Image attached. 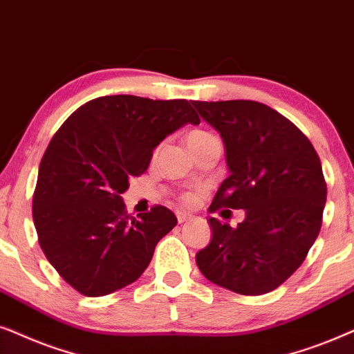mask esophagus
Returning a JSON list of instances; mask_svg holds the SVG:
<instances>
[{
    "instance_id": "1",
    "label": "esophagus",
    "mask_w": 354,
    "mask_h": 354,
    "mask_svg": "<svg viewBox=\"0 0 354 354\" xmlns=\"http://www.w3.org/2000/svg\"><path fill=\"white\" fill-rule=\"evenodd\" d=\"M176 218H178V223H185V221L191 218V215L186 214V212H183V210H178L176 212Z\"/></svg>"
}]
</instances>
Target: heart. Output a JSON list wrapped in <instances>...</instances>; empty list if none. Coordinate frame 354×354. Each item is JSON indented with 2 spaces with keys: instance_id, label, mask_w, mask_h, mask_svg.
<instances>
[{
  "instance_id": "1",
  "label": "heart",
  "mask_w": 354,
  "mask_h": 354,
  "mask_svg": "<svg viewBox=\"0 0 354 354\" xmlns=\"http://www.w3.org/2000/svg\"><path fill=\"white\" fill-rule=\"evenodd\" d=\"M209 138H214V136H212L210 133H207V131L196 129V131H191V133L187 134V138H186V142H187V145H192V144H196V142H201V140H204V139H209ZM185 201H186V202H191V197H189V196L185 197Z\"/></svg>"
}]
</instances>
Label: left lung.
Returning <instances> with one entry per match:
<instances>
[{
	"mask_svg": "<svg viewBox=\"0 0 354 354\" xmlns=\"http://www.w3.org/2000/svg\"><path fill=\"white\" fill-rule=\"evenodd\" d=\"M192 105L220 133L230 169L209 210H246L236 228L209 218L214 236L196 254L197 267L234 293L266 295L293 275L320 232L327 199L320 158L293 122L263 103Z\"/></svg>",
	"mask_w": 354,
	"mask_h": 354,
	"instance_id": "obj_1",
	"label": "left lung"
}]
</instances>
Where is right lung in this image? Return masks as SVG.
I'll return each mask as SVG.
<instances>
[{
  "label": "right lung",
  "instance_id": "1",
  "mask_svg": "<svg viewBox=\"0 0 354 354\" xmlns=\"http://www.w3.org/2000/svg\"><path fill=\"white\" fill-rule=\"evenodd\" d=\"M187 122H201L187 100L108 95L79 106L50 140L32 214L41 251L79 293L105 296L133 283L176 226L163 205L134 218L121 194Z\"/></svg>",
  "mask_w": 354,
  "mask_h": 354
}]
</instances>
